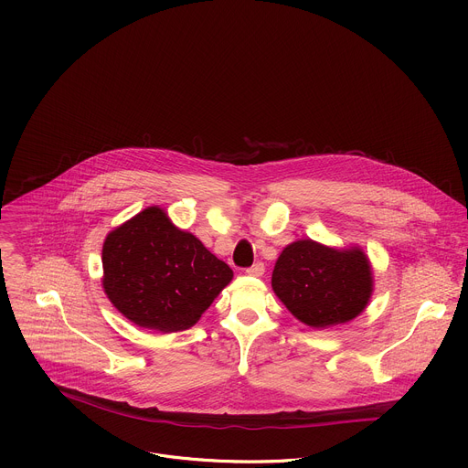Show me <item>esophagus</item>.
I'll return each instance as SVG.
<instances>
[{
	"mask_svg": "<svg viewBox=\"0 0 468 468\" xmlns=\"http://www.w3.org/2000/svg\"><path fill=\"white\" fill-rule=\"evenodd\" d=\"M248 276H253V278H261L264 274V264L262 262H255L253 266H250V269L246 271Z\"/></svg>",
	"mask_w": 468,
	"mask_h": 468,
	"instance_id": "34e87169",
	"label": "esophagus"
}]
</instances>
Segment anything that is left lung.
<instances>
[{
	"label": "left lung",
	"instance_id": "8db88e82",
	"mask_svg": "<svg viewBox=\"0 0 468 468\" xmlns=\"http://www.w3.org/2000/svg\"><path fill=\"white\" fill-rule=\"evenodd\" d=\"M272 289L294 318L325 329L352 322L367 309L374 292V272L359 246L333 248L300 239L280 253Z\"/></svg>",
	"mask_w": 468,
	"mask_h": 468
}]
</instances>
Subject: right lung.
I'll list each match as a JSON object with an SVG mask.
<instances>
[{"instance_id":"obj_1","label":"right lung","mask_w":468,"mask_h":468,"mask_svg":"<svg viewBox=\"0 0 468 468\" xmlns=\"http://www.w3.org/2000/svg\"><path fill=\"white\" fill-rule=\"evenodd\" d=\"M103 292L135 325L161 333L192 327L233 280L196 235L150 206L107 233Z\"/></svg>"}]
</instances>
